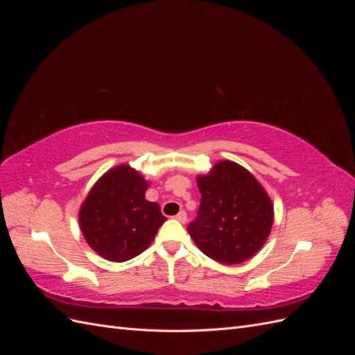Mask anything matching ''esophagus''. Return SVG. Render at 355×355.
Instances as JSON below:
<instances>
[{
  "mask_svg": "<svg viewBox=\"0 0 355 355\" xmlns=\"http://www.w3.org/2000/svg\"><path fill=\"white\" fill-rule=\"evenodd\" d=\"M175 219L179 220L180 223H185V222H187V211H185V210L179 211V213L176 214V216H175Z\"/></svg>",
  "mask_w": 355,
  "mask_h": 355,
  "instance_id": "esophagus-1",
  "label": "esophagus"
}]
</instances>
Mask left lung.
Masks as SVG:
<instances>
[{
	"mask_svg": "<svg viewBox=\"0 0 355 355\" xmlns=\"http://www.w3.org/2000/svg\"><path fill=\"white\" fill-rule=\"evenodd\" d=\"M201 192L191 239L210 259L243 263L262 249L274 223V204L249 170L230 159L218 161L197 176Z\"/></svg>",
	"mask_w": 355,
	"mask_h": 355,
	"instance_id": "8db88e82",
	"label": "left lung"
}]
</instances>
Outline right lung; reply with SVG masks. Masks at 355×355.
I'll return each mask as SVG.
<instances>
[{"label":"right lung","instance_id":"add662e5","mask_svg":"<svg viewBox=\"0 0 355 355\" xmlns=\"http://www.w3.org/2000/svg\"><path fill=\"white\" fill-rule=\"evenodd\" d=\"M149 182L128 164L103 173L78 211L80 230L99 256L130 261L146 250L166 222L157 202L145 200Z\"/></svg>","mask_w":355,"mask_h":355}]
</instances>
